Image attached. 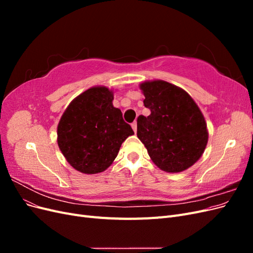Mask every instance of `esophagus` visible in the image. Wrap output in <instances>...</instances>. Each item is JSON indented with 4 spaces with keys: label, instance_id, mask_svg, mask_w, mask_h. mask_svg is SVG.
I'll use <instances>...</instances> for the list:
<instances>
[{
    "label": "esophagus",
    "instance_id": "34e87169",
    "mask_svg": "<svg viewBox=\"0 0 253 253\" xmlns=\"http://www.w3.org/2000/svg\"><path fill=\"white\" fill-rule=\"evenodd\" d=\"M132 126V128L134 129V132H135V134H136V132H137V122L136 121H134L133 124L131 125Z\"/></svg>",
    "mask_w": 253,
    "mask_h": 253
}]
</instances>
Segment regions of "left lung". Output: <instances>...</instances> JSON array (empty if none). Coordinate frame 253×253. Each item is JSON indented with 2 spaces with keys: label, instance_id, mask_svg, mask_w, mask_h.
<instances>
[{
  "label": "left lung",
  "instance_id": "obj_1",
  "mask_svg": "<svg viewBox=\"0 0 253 253\" xmlns=\"http://www.w3.org/2000/svg\"><path fill=\"white\" fill-rule=\"evenodd\" d=\"M151 111L137 118V137L160 170L179 173L204 154L208 128L202 111L185 89L164 80L139 84Z\"/></svg>",
  "mask_w": 253,
  "mask_h": 253
}]
</instances>
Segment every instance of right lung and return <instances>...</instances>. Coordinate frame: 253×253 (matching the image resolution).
I'll use <instances>...</instances> for the list:
<instances>
[{
    "mask_svg": "<svg viewBox=\"0 0 253 253\" xmlns=\"http://www.w3.org/2000/svg\"><path fill=\"white\" fill-rule=\"evenodd\" d=\"M113 100V89L93 86L76 97L61 116L57 128L59 149L67 163L81 173L105 171L117 157L122 142L134 134Z\"/></svg>",
    "mask_w": 253,
    "mask_h": 253,
    "instance_id": "right-lung-1",
    "label": "right lung"
}]
</instances>
